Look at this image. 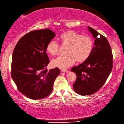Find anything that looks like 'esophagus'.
I'll use <instances>...</instances> for the list:
<instances>
[{"instance_id":"34e87169","label":"esophagus","mask_w":124,"mask_h":124,"mask_svg":"<svg viewBox=\"0 0 124 124\" xmlns=\"http://www.w3.org/2000/svg\"><path fill=\"white\" fill-rule=\"evenodd\" d=\"M62 72H64V73H68L69 71V70H62Z\"/></svg>"}]
</instances>
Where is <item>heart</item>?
<instances>
[{"mask_svg": "<svg viewBox=\"0 0 124 124\" xmlns=\"http://www.w3.org/2000/svg\"><path fill=\"white\" fill-rule=\"evenodd\" d=\"M58 39L62 45H66L65 53L54 59L52 64L54 67L66 69L74 64L85 62L92 54L94 40L88 35H82L73 30H69L60 35ZM59 45L54 41H50L46 46V51L51 55L58 54Z\"/></svg>", "mask_w": 124, "mask_h": 124, "instance_id": "b5f03b06", "label": "heart"}]
</instances>
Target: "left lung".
<instances>
[{"instance_id":"left-lung-1","label":"left lung","mask_w":124,"mask_h":124,"mask_svg":"<svg viewBox=\"0 0 124 124\" xmlns=\"http://www.w3.org/2000/svg\"><path fill=\"white\" fill-rule=\"evenodd\" d=\"M88 28L95 39L93 52L88 59L71 69L77 75L73 89L82 96L94 94L103 86L113 65L111 48L107 39L90 27Z\"/></svg>"}]
</instances>
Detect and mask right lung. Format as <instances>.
I'll use <instances>...</instances> for the list:
<instances>
[{
    "label": "right lung",
    "instance_id": "obj_1",
    "mask_svg": "<svg viewBox=\"0 0 124 124\" xmlns=\"http://www.w3.org/2000/svg\"><path fill=\"white\" fill-rule=\"evenodd\" d=\"M55 33L49 29L31 31L17 43L12 55L11 76L17 89L32 100L47 97L60 70L58 67L48 70L47 44Z\"/></svg>",
    "mask_w": 124,
    "mask_h": 124
}]
</instances>
